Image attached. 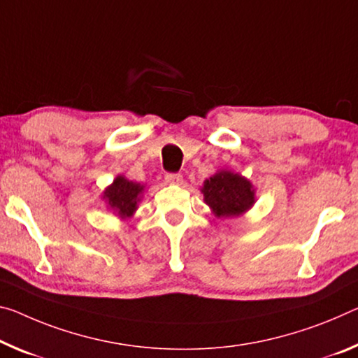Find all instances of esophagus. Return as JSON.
Returning a JSON list of instances; mask_svg holds the SVG:
<instances>
[{
    "label": "esophagus",
    "mask_w": 358,
    "mask_h": 358,
    "mask_svg": "<svg viewBox=\"0 0 358 358\" xmlns=\"http://www.w3.org/2000/svg\"><path fill=\"white\" fill-rule=\"evenodd\" d=\"M166 181L169 185H181L183 183V177L180 173H167Z\"/></svg>",
    "instance_id": "1"
}]
</instances>
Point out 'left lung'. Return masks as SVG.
I'll use <instances>...</instances> for the list:
<instances>
[{"label":"left lung","mask_w":358,"mask_h":358,"mask_svg":"<svg viewBox=\"0 0 358 358\" xmlns=\"http://www.w3.org/2000/svg\"><path fill=\"white\" fill-rule=\"evenodd\" d=\"M201 192L217 218H239L257 202L252 181L228 169H220L203 180Z\"/></svg>","instance_id":"left-lung-1"}]
</instances>
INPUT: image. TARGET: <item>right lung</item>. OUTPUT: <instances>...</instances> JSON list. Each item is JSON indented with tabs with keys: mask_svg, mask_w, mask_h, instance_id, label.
Segmentation results:
<instances>
[{
	"mask_svg": "<svg viewBox=\"0 0 358 358\" xmlns=\"http://www.w3.org/2000/svg\"><path fill=\"white\" fill-rule=\"evenodd\" d=\"M145 185L127 180L124 175H117L111 185H108L101 192V201L106 208L121 220L132 218L137 212L138 203L143 199Z\"/></svg>",
	"mask_w": 358,
	"mask_h": 358,
	"instance_id": "right-lung-1",
	"label": "right lung"
}]
</instances>
